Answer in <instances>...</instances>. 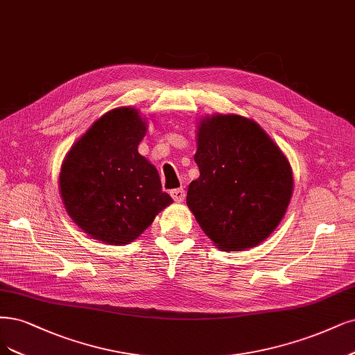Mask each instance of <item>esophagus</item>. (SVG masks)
I'll list each match as a JSON object with an SVG mask.
<instances>
[{
	"label": "esophagus",
	"instance_id": "esophagus-1",
	"mask_svg": "<svg viewBox=\"0 0 355 355\" xmlns=\"http://www.w3.org/2000/svg\"><path fill=\"white\" fill-rule=\"evenodd\" d=\"M170 195H172L176 202H180V201H183V198H185V189H183V188L172 189V191H170Z\"/></svg>",
	"mask_w": 355,
	"mask_h": 355
}]
</instances>
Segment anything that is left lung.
Wrapping results in <instances>:
<instances>
[{
  "instance_id": "obj_1",
  "label": "left lung",
  "mask_w": 355,
  "mask_h": 355,
  "mask_svg": "<svg viewBox=\"0 0 355 355\" xmlns=\"http://www.w3.org/2000/svg\"><path fill=\"white\" fill-rule=\"evenodd\" d=\"M197 142L200 178L188 188L189 210L220 250L257 245L291 201L294 180L286 157L255 121L236 114L204 119Z\"/></svg>"
}]
</instances>
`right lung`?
I'll return each instance as SVG.
<instances>
[{
	"instance_id": "right-lung-1",
	"label": "right lung",
	"mask_w": 355,
	"mask_h": 355,
	"mask_svg": "<svg viewBox=\"0 0 355 355\" xmlns=\"http://www.w3.org/2000/svg\"><path fill=\"white\" fill-rule=\"evenodd\" d=\"M145 132L137 110H112L71 146L61 167L66 210L95 239L125 245L173 202L157 168L138 153Z\"/></svg>"
}]
</instances>
